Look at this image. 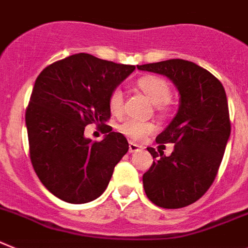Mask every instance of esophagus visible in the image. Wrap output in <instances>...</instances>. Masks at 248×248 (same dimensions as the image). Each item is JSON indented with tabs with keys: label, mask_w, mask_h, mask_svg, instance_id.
<instances>
[{
	"label": "esophagus",
	"mask_w": 248,
	"mask_h": 248,
	"mask_svg": "<svg viewBox=\"0 0 248 248\" xmlns=\"http://www.w3.org/2000/svg\"><path fill=\"white\" fill-rule=\"evenodd\" d=\"M140 150H141L140 145H137V143L135 142L128 143V151H130V153H137V151H140Z\"/></svg>",
	"instance_id": "esophagus-1"
}]
</instances>
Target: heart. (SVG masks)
<instances>
[{"label": "heart", "mask_w": 248, "mask_h": 248, "mask_svg": "<svg viewBox=\"0 0 248 248\" xmlns=\"http://www.w3.org/2000/svg\"><path fill=\"white\" fill-rule=\"evenodd\" d=\"M137 88L140 89L143 94L146 95L149 101L156 106L159 111H165L166 102L170 99V88L168 83L159 77L147 76L142 77L137 80ZM124 106V94L121 89H114L108 98V107L112 114H120ZM118 130L122 135L128 137L132 141H140L147 135L153 134L155 130L151 122L143 121L127 120L118 126Z\"/></svg>", "instance_id": "b5f03b06"}]
</instances>
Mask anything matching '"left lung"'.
Returning a JSON list of instances; mask_svg holds the SVG:
<instances>
[{
    "instance_id": "left-lung-1",
    "label": "left lung",
    "mask_w": 248,
    "mask_h": 248,
    "mask_svg": "<svg viewBox=\"0 0 248 248\" xmlns=\"http://www.w3.org/2000/svg\"><path fill=\"white\" fill-rule=\"evenodd\" d=\"M166 77L179 92V108L156 142L175 143L170 156L147 147L154 163L142 176L154 204L168 209L198 201L217 175L231 135L227 95L222 83L197 64L183 59L137 65Z\"/></svg>"
}]
</instances>
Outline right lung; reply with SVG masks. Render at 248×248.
I'll return each mask as SVG.
<instances>
[{
    "label": "right lung",
    "instance_id": "1",
    "mask_svg": "<svg viewBox=\"0 0 248 248\" xmlns=\"http://www.w3.org/2000/svg\"><path fill=\"white\" fill-rule=\"evenodd\" d=\"M134 70L80 53L46 66L35 80L25 116L31 164L62 201L83 204L98 198L128 151L126 137L106 122L109 94ZM89 123L105 128L101 143L84 136Z\"/></svg>",
    "mask_w": 248,
    "mask_h": 248
}]
</instances>
